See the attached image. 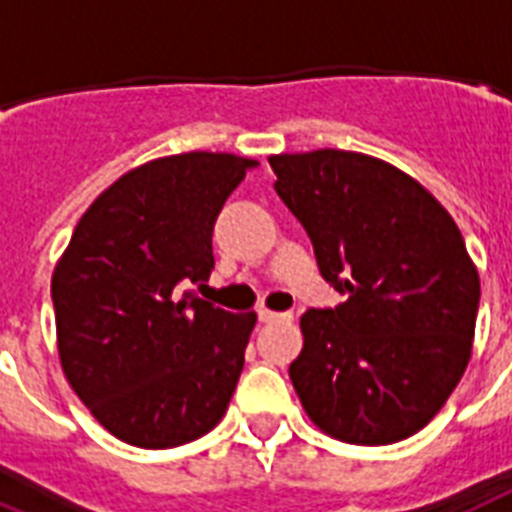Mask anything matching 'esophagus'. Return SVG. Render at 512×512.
<instances>
[{"label": "esophagus", "instance_id": "1", "mask_svg": "<svg viewBox=\"0 0 512 512\" xmlns=\"http://www.w3.org/2000/svg\"><path fill=\"white\" fill-rule=\"evenodd\" d=\"M257 318L263 323H273V321H292V313H273L268 307H260L257 310Z\"/></svg>", "mask_w": 512, "mask_h": 512}]
</instances>
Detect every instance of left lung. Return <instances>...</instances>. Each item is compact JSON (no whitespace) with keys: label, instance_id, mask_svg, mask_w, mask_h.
<instances>
[{"label":"left lung","instance_id":"1","mask_svg":"<svg viewBox=\"0 0 512 512\" xmlns=\"http://www.w3.org/2000/svg\"><path fill=\"white\" fill-rule=\"evenodd\" d=\"M268 162L321 276L347 297L299 318V402L334 439L402 442L442 410L471 360L481 286L458 223L405 170L363 152Z\"/></svg>","mask_w":512,"mask_h":512}]
</instances>
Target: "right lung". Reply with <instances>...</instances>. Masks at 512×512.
<instances>
[{
	"instance_id": "1",
	"label": "right lung",
	"mask_w": 512,
	"mask_h": 512,
	"mask_svg": "<svg viewBox=\"0 0 512 512\" xmlns=\"http://www.w3.org/2000/svg\"><path fill=\"white\" fill-rule=\"evenodd\" d=\"M252 165L184 152L128 170L91 202L54 265L62 373L120 442L168 450L226 415L257 315L184 289L213 273L215 218Z\"/></svg>"
}]
</instances>
